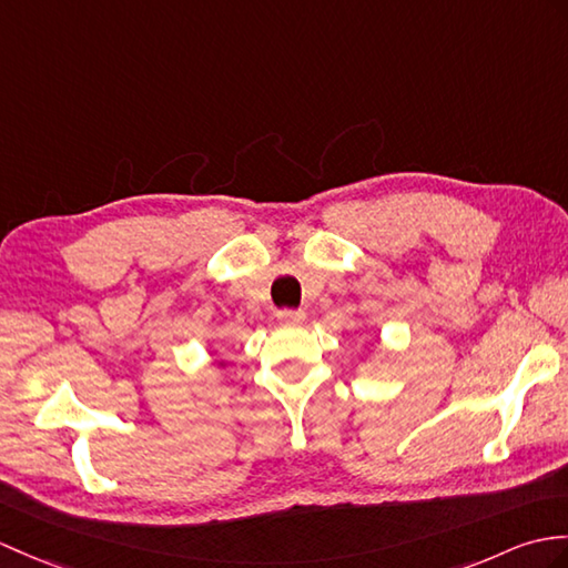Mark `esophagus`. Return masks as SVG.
Instances as JSON below:
<instances>
[{"instance_id": "obj_1", "label": "esophagus", "mask_w": 568, "mask_h": 568, "mask_svg": "<svg viewBox=\"0 0 568 568\" xmlns=\"http://www.w3.org/2000/svg\"><path fill=\"white\" fill-rule=\"evenodd\" d=\"M275 316H278V322L283 326H300L302 320H305V314H302L300 310H281Z\"/></svg>"}]
</instances>
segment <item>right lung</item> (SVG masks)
Instances as JSON below:
<instances>
[{
	"mask_svg": "<svg viewBox=\"0 0 568 568\" xmlns=\"http://www.w3.org/2000/svg\"><path fill=\"white\" fill-rule=\"evenodd\" d=\"M217 365H220V367H224V361H220V363H217Z\"/></svg>",
	"mask_w": 568,
	"mask_h": 568,
	"instance_id": "right-lung-1",
	"label": "right lung"
}]
</instances>
